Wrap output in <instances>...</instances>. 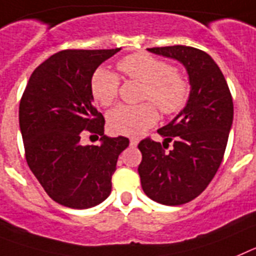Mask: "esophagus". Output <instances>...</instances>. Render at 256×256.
<instances>
[{
	"label": "esophagus",
	"instance_id": "34e87169",
	"mask_svg": "<svg viewBox=\"0 0 256 256\" xmlns=\"http://www.w3.org/2000/svg\"><path fill=\"white\" fill-rule=\"evenodd\" d=\"M138 143H139V139H136V138H131V139H130V146H136Z\"/></svg>",
	"mask_w": 256,
	"mask_h": 256
}]
</instances>
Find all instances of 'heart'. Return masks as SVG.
<instances>
[{"label": "heart", "instance_id": "b5f03b06", "mask_svg": "<svg viewBox=\"0 0 256 256\" xmlns=\"http://www.w3.org/2000/svg\"><path fill=\"white\" fill-rule=\"evenodd\" d=\"M117 66L125 76L143 84L142 100H150L162 113H176L186 104L190 94L188 81L166 62L148 54H134L124 58ZM118 88V77L110 70L99 68L92 74L91 92L100 106H110ZM157 118L158 113L152 103L120 106L108 114V128L114 134L136 136L154 125Z\"/></svg>", "mask_w": 256, "mask_h": 256}]
</instances>
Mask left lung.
Here are the masks:
<instances>
[{"label":"left lung","instance_id":"8db88e82","mask_svg":"<svg viewBox=\"0 0 256 256\" xmlns=\"http://www.w3.org/2000/svg\"><path fill=\"white\" fill-rule=\"evenodd\" d=\"M146 50L183 64L190 91L183 110L157 130L162 145L173 140V150L166 154L158 142L142 140L138 172L150 198L183 205L205 190L220 166L233 122L232 95L220 68L205 51L183 45Z\"/></svg>","mask_w":256,"mask_h":256}]
</instances>
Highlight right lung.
<instances>
[{"label": "right lung", "instance_id": "obj_1", "mask_svg": "<svg viewBox=\"0 0 256 256\" xmlns=\"http://www.w3.org/2000/svg\"><path fill=\"white\" fill-rule=\"evenodd\" d=\"M112 50H64L40 64L19 106V126L26 164L45 192L60 205L90 208L110 194L124 136L104 135V117L92 106L91 78ZM86 134L101 135L99 146H85ZM99 138V136H98Z\"/></svg>", "mask_w": 256, "mask_h": 256}]
</instances>
